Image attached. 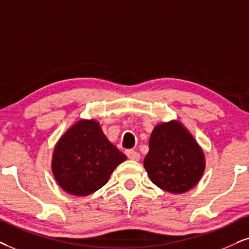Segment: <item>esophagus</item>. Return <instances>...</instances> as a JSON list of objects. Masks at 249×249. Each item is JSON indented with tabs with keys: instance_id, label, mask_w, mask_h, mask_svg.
<instances>
[{
	"instance_id": "34e87169",
	"label": "esophagus",
	"mask_w": 249,
	"mask_h": 249,
	"mask_svg": "<svg viewBox=\"0 0 249 249\" xmlns=\"http://www.w3.org/2000/svg\"><path fill=\"white\" fill-rule=\"evenodd\" d=\"M126 156L130 160H133V161H139L140 160V154L135 150H126Z\"/></svg>"
}]
</instances>
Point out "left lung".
Listing matches in <instances>:
<instances>
[{
    "label": "left lung",
    "mask_w": 249,
    "mask_h": 249,
    "mask_svg": "<svg viewBox=\"0 0 249 249\" xmlns=\"http://www.w3.org/2000/svg\"><path fill=\"white\" fill-rule=\"evenodd\" d=\"M143 166L156 186L180 194L199 182L206 161L193 135L180 123L171 121L154 127Z\"/></svg>",
    "instance_id": "obj_1"
}]
</instances>
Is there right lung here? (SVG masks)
<instances>
[{
	"label": "right lung",
	"mask_w": 249,
	"mask_h": 249,
	"mask_svg": "<svg viewBox=\"0 0 249 249\" xmlns=\"http://www.w3.org/2000/svg\"><path fill=\"white\" fill-rule=\"evenodd\" d=\"M126 156L114 146L94 119H80L56 143L52 170L65 192L86 196L100 190Z\"/></svg>",
	"instance_id": "1"
}]
</instances>
